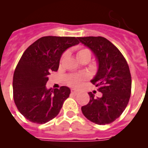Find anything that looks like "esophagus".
Wrapping results in <instances>:
<instances>
[{"label":"esophagus","mask_w":148,"mask_h":148,"mask_svg":"<svg viewBox=\"0 0 148 148\" xmlns=\"http://www.w3.org/2000/svg\"><path fill=\"white\" fill-rule=\"evenodd\" d=\"M71 93L73 94V95H77V94L79 93V91H78V90H75V89H72V90H71Z\"/></svg>","instance_id":"obj_1"}]
</instances>
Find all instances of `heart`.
I'll list each match as a JSON object with an SVG mask.
<instances>
[{"instance_id":"1","label":"heart","mask_w":148,"mask_h":148,"mask_svg":"<svg viewBox=\"0 0 148 148\" xmlns=\"http://www.w3.org/2000/svg\"><path fill=\"white\" fill-rule=\"evenodd\" d=\"M76 57L78 61L84 59V58H88L89 60L91 58V53L88 49L83 48L77 52ZM67 82L70 86L78 87L82 84V82L87 78V75L85 74H79V75H70L67 76Z\"/></svg>"}]
</instances>
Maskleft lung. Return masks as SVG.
Wrapping results in <instances>:
<instances>
[{
    "instance_id": "obj_1",
    "label": "left lung",
    "mask_w": 148,
    "mask_h": 148,
    "mask_svg": "<svg viewBox=\"0 0 148 148\" xmlns=\"http://www.w3.org/2000/svg\"><path fill=\"white\" fill-rule=\"evenodd\" d=\"M82 44L95 56L98 70L91 80L102 93L95 97L88 92L90 101L82 107L84 116L97 125H107L118 119L128 104L131 93V75L123 55L116 46L104 37H79Z\"/></svg>"
}]
</instances>
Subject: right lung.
Segmentation results:
<instances>
[{
    "instance_id": "add662e5",
    "label": "right lung",
    "mask_w": 148,
    "mask_h": 148,
    "mask_svg": "<svg viewBox=\"0 0 148 148\" xmlns=\"http://www.w3.org/2000/svg\"><path fill=\"white\" fill-rule=\"evenodd\" d=\"M79 44L75 37L45 36L22 55L13 75V97L21 113L29 121L45 124L59 113L70 89H47L50 73L57 71L64 51Z\"/></svg>"
}]
</instances>
